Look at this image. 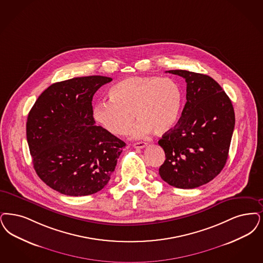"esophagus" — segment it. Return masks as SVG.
<instances>
[{"label": "esophagus", "instance_id": "1", "mask_svg": "<svg viewBox=\"0 0 263 263\" xmlns=\"http://www.w3.org/2000/svg\"><path fill=\"white\" fill-rule=\"evenodd\" d=\"M147 146V143L145 142H137L133 144V147H136V148H143Z\"/></svg>", "mask_w": 263, "mask_h": 263}]
</instances>
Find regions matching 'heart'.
Returning a JSON list of instances; mask_svg holds the SVG:
<instances>
[{
  "label": "heart",
  "mask_w": 263,
  "mask_h": 263,
  "mask_svg": "<svg viewBox=\"0 0 263 263\" xmlns=\"http://www.w3.org/2000/svg\"><path fill=\"white\" fill-rule=\"evenodd\" d=\"M108 101H101L93 107L95 120L114 135L131 130L133 137L145 135L151 130L157 134L166 132L174 125L181 105V91L170 78L129 77L109 90Z\"/></svg>",
  "instance_id": "b5f03b06"
}]
</instances>
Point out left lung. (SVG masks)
<instances>
[{"mask_svg":"<svg viewBox=\"0 0 263 263\" xmlns=\"http://www.w3.org/2000/svg\"><path fill=\"white\" fill-rule=\"evenodd\" d=\"M187 83V102L174 128L158 141L165 160L159 175L170 186L194 189L215 178L226 164L235 127L231 100L205 74L169 70Z\"/></svg>","mask_w":263,"mask_h":263,"instance_id":"obj_1","label":"left lung"}]
</instances>
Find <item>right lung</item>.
I'll use <instances>...</instances> for the list:
<instances>
[{
    "mask_svg": "<svg viewBox=\"0 0 263 263\" xmlns=\"http://www.w3.org/2000/svg\"><path fill=\"white\" fill-rule=\"evenodd\" d=\"M110 77H76L48 87L27 117L26 138L33 166L59 193L81 197L103 189L125 143L95 125L92 100Z\"/></svg>",
    "mask_w": 263,
    "mask_h": 263,
    "instance_id": "obj_1",
    "label": "right lung"
}]
</instances>
